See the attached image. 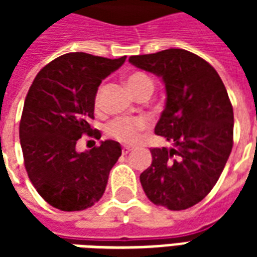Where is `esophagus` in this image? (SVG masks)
Masks as SVG:
<instances>
[{
  "label": "esophagus",
  "mask_w": 257,
  "mask_h": 257,
  "mask_svg": "<svg viewBox=\"0 0 257 257\" xmlns=\"http://www.w3.org/2000/svg\"><path fill=\"white\" fill-rule=\"evenodd\" d=\"M134 150L131 146H123L122 147V154H128V153H131V151Z\"/></svg>",
  "instance_id": "esophagus-1"
}]
</instances>
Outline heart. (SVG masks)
Wrapping results in <instances>:
<instances>
[{"label": "heart", "mask_w": 257, "mask_h": 257, "mask_svg": "<svg viewBox=\"0 0 257 257\" xmlns=\"http://www.w3.org/2000/svg\"><path fill=\"white\" fill-rule=\"evenodd\" d=\"M126 84L135 95L145 89L153 90V79L142 71H135V73L129 74L126 78ZM99 103H100V92H97L95 96V106H99ZM147 128H149V121L146 118L119 117L114 118L112 121L107 123L106 132L112 139L131 145V143L138 142L140 139L142 132Z\"/></svg>", "instance_id": "obj_1"}]
</instances>
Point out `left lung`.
<instances>
[{"label":"left lung","mask_w":257,"mask_h":257,"mask_svg":"<svg viewBox=\"0 0 257 257\" xmlns=\"http://www.w3.org/2000/svg\"><path fill=\"white\" fill-rule=\"evenodd\" d=\"M129 62L164 81L167 103L154 132L172 143L151 149L142 187L158 206L191 208L213 189L231 153L234 112L226 86L206 60L184 49L131 56Z\"/></svg>","instance_id":"left-lung-1"}]
</instances>
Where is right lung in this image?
I'll return each instance as SVG.
<instances>
[{
	"mask_svg": "<svg viewBox=\"0 0 257 257\" xmlns=\"http://www.w3.org/2000/svg\"><path fill=\"white\" fill-rule=\"evenodd\" d=\"M125 59L66 53L37 74L26 96L19 126L26 171L38 194L56 209L90 208L106 190L121 156L119 143L104 140L85 153L75 146L82 135L100 139L89 125L96 92Z\"/></svg>",
	"mask_w": 257,
	"mask_h": 257,
	"instance_id": "obj_1",
	"label": "right lung"
}]
</instances>
